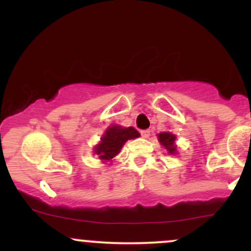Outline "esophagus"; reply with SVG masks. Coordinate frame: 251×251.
<instances>
[{
    "label": "esophagus",
    "instance_id": "34e87169",
    "mask_svg": "<svg viewBox=\"0 0 251 251\" xmlns=\"http://www.w3.org/2000/svg\"><path fill=\"white\" fill-rule=\"evenodd\" d=\"M141 135H142V137H143V138H148L149 136H151V131H149V130H142Z\"/></svg>",
    "mask_w": 251,
    "mask_h": 251
}]
</instances>
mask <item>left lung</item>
<instances>
[{
  "instance_id": "1",
  "label": "left lung",
  "mask_w": 251,
  "mask_h": 251,
  "mask_svg": "<svg viewBox=\"0 0 251 251\" xmlns=\"http://www.w3.org/2000/svg\"><path fill=\"white\" fill-rule=\"evenodd\" d=\"M158 141L160 142L161 146L168 151L170 155H176L177 154V146H176V135H174L170 131L158 133Z\"/></svg>"
}]
</instances>
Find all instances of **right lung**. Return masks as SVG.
I'll use <instances>...</instances> for the list:
<instances>
[{"label":"right lung","instance_id":"obj_1","mask_svg":"<svg viewBox=\"0 0 251 251\" xmlns=\"http://www.w3.org/2000/svg\"><path fill=\"white\" fill-rule=\"evenodd\" d=\"M140 132L135 127H123L120 125H110L100 137V141L93 147V153L102 160V163H110L120 153L124 144L128 140L140 137Z\"/></svg>","mask_w":251,"mask_h":251}]
</instances>
